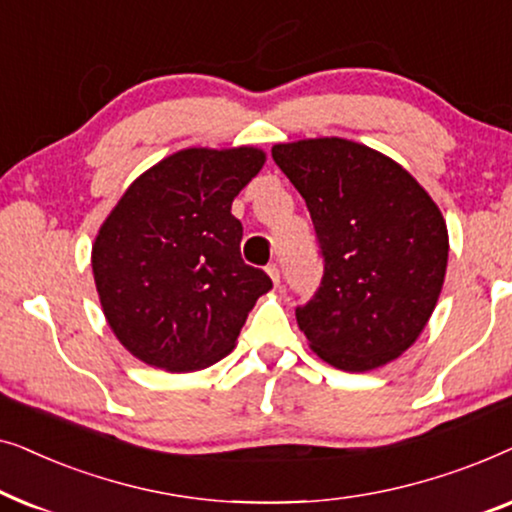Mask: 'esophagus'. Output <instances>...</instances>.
I'll list each match as a JSON object with an SVG mask.
<instances>
[{"mask_svg": "<svg viewBox=\"0 0 512 512\" xmlns=\"http://www.w3.org/2000/svg\"><path fill=\"white\" fill-rule=\"evenodd\" d=\"M268 275H270V279H272V284L279 286V268H277L275 263L268 265Z\"/></svg>", "mask_w": 512, "mask_h": 512, "instance_id": "esophagus-1", "label": "esophagus"}]
</instances>
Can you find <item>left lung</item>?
<instances>
[{
	"label": "left lung",
	"mask_w": 512,
	"mask_h": 512,
	"mask_svg": "<svg viewBox=\"0 0 512 512\" xmlns=\"http://www.w3.org/2000/svg\"><path fill=\"white\" fill-rule=\"evenodd\" d=\"M272 158L310 209L324 277L296 307L321 359L380 368L424 331L447 268V226L394 160L340 137L277 144Z\"/></svg>",
	"instance_id": "obj_1"
}]
</instances>
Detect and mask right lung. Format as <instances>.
Wrapping results in <instances>:
<instances>
[{
    "label": "right lung",
    "instance_id": "right-lung-1",
    "mask_svg": "<svg viewBox=\"0 0 512 512\" xmlns=\"http://www.w3.org/2000/svg\"><path fill=\"white\" fill-rule=\"evenodd\" d=\"M265 153L184 149L132 184L93 244V275L111 331L139 361L191 373L235 347L256 300L272 289L242 261L235 195Z\"/></svg>",
    "mask_w": 512,
    "mask_h": 512
}]
</instances>
